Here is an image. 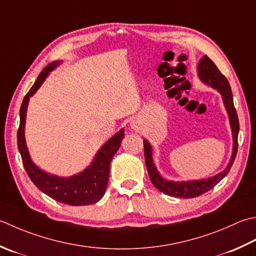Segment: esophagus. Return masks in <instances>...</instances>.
<instances>
[{
  "label": "esophagus",
  "instance_id": "1",
  "mask_svg": "<svg viewBox=\"0 0 256 256\" xmlns=\"http://www.w3.org/2000/svg\"><path fill=\"white\" fill-rule=\"evenodd\" d=\"M131 128H132L133 131H135V132H140V130H141V128H140V125L138 124V122H135V121H133L131 123Z\"/></svg>",
  "mask_w": 256,
  "mask_h": 256
}]
</instances>
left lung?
<instances>
[{"label":"left lung","instance_id":"8db88e82","mask_svg":"<svg viewBox=\"0 0 256 256\" xmlns=\"http://www.w3.org/2000/svg\"><path fill=\"white\" fill-rule=\"evenodd\" d=\"M198 78L201 80L204 84L218 90L220 94L222 95L224 106L228 112L230 125H231L232 130V155L231 160H230V162L224 171L214 175V176L202 180H193V181H170V180L164 178L158 171V168L153 162L151 144H150L148 140H144L143 144L145 164H146L148 173L150 175V178H151V182L160 192H163L164 194L170 195V196L173 198H192L200 196V195H202L203 193L210 191V190L213 188L221 180L226 176V174L228 173L230 170H231V166L233 165L235 156H236L238 153V136L240 131V124L238 114L234 108L231 86H230L228 78L220 72L216 65H215L212 60H210V58H208L206 55H204V56L200 60L198 65Z\"/></svg>","mask_w":256,"mask_h":256}]
</instances>
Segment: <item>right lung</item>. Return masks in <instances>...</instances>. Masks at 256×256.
<instances>
[{"label": "right lung", "mask_w": 256, "mask_h": 256, "mask_svg": "<svg viewBox=\"0 0 256 256\" xmlns=\"http://www.w3.org/2000/svg\"><path fill=\"white\" fill-rule=\"evenodd\" d=\"M61 63V61H54L45 66L43 71L40 73L31 90L24 96L21 108H20L18 148L20 154H21L25 171L40 191L48 195L55 201L68 205H74V206L90 205L98 202L105 194L108 182L110 164L122 143L124 128L120 130L108 142L103 144V146L95 154L92 163L86 168L68 178L50 174L40 168L38 165H35L30 156L26 142H25V120H26V110L30 98L33 96L40 88L50 72H52Z\"/></svg>", "instance_id": "right-lung-1"}]
</instances>
